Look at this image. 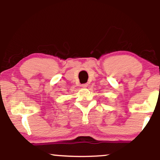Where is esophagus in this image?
I'll return each mask as SVG.
<instances>
[{"label":"esophagus","mask_w":160,"mask_h":160,"mask_svg":"<svg viewBox=\"0 0 160 160\" xmlns=\"http://www.w3.org/2000/svg\"><path fill=\"white\" fill-rule=\"evenodd\" d=\"M82 87H83V88H86V87H87V86H88V84H86V83H83V84H82Z\"/></svg>","instance_id":"34e87169"}]
</instances>
